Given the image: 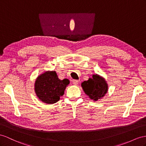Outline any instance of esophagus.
Here are the masks:
<instances>
[{"label":"esophagus","mask_w":146,"mask_h":146,"mask_svg":"<svg viewBox=\"0 0 146 146\" xmlns=\"http://www.w3.org/2000/svg\"><path fill=\"white\" fill-rule=\"evenodd\" d=\"M72 83L74 85H77L79 83V80H74L72 81Z\"/></svg>","instance_id":"34e87169"}]
</instances>
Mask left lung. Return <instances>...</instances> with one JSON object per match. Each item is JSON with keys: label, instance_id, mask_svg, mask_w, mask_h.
Masks as SVG:
<instances>
[{"label": "left lung", "instance_id": "8db88e82", "mask_svg": "<svg viewBox=\"0 0 146 146\" xmlns=\"http://www.w3.org/2000/svg\"><path fill=\"white\" fill-rule=\"evenodd\" d=\"M84 92L94 101L101 99L108 91L106 81L98 74H94L92 78H89L81 83Z\"/></svg>", "mask_w": 146, "mask_h": 146}]
</instances>
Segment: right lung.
<instances>
[{
  "label": "right lung",
  "mask_w": 146,
  "mask_h": 146,
  "mask_svg": "<svg viewBox=\"0 0 146 146\" xmlns=\"http://www.w3.org/2000/svg\"><path fill=\"white\" fill-rule=\"evenodd\" d=\"M68 80H60L55 72H47L38 76L35 82V92L43 102L52 104L57 102L64 94Z\"/></svg>",
  "instance_id": "add662e5"
}]
</instances>
